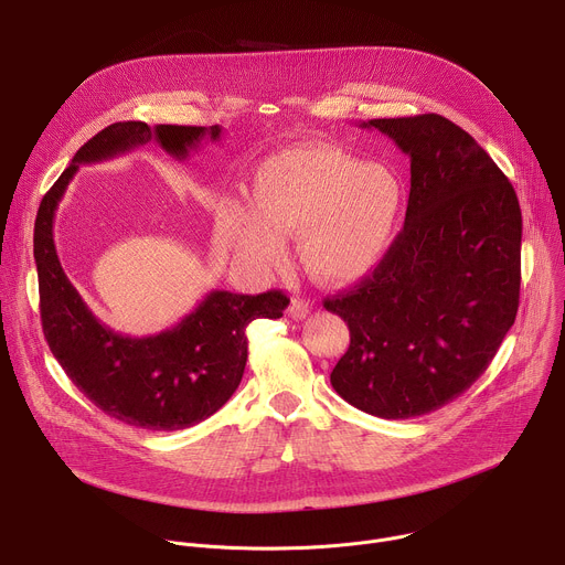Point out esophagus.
I'll list each match as a JSON object with an SVG mask.
<instances>
[{"mask_svg": "<svg viewBox=\"0 0 565 565\" xmlns=\"http://www.w3.org/2000/svg\"><path fill=\"white\" fill-rule=\"evenodd\" d=\"M310 308H312V303H310V301L295 297V299L290 301V306H288V315H290L292 319H303V317H308Z\"/></svg>", "mask_w": 565, "mask_h": 565, "instance_id": "1", "label": "esophagus"}]
</instances>
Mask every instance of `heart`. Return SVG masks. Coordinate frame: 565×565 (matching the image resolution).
<instances>
[{
	"label": "heart",
	"instance_id": "obj_1",
	"mask_svg": "<svg viewBox=\"0 0 565 565\" xmlns=\"http://www.w3.org/2000/svg\"><path fill=\"white\" fill-rule=\"evenodd\" d=\"M402 190L375 163L331 147L284 149L257 168L250 203L218 210L221 246L262 273L286 262V238H299L303 268L321 281H351L384 257Z\"/></svg>",
	"mask_w": 565,
	"mask_h": 565
}]
</instances>
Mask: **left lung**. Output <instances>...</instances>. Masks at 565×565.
<instances>
[{"label":"left lung","mask_w":565,"mask_h":565,"mask_svg":"<svg viewBox=\"0 0 565 565\" xmlns=\"http://www.w3.org/2000/svg\"><path fill=\"white\" fill-rule=\"evenodd\" d=\"M412 158L405 227L355 288L324 299L351 331L331 373L360 412L431 414L467 391L514 324L521 207L508 177L465 129L438 114L375 118Z\"/></svg>","instance_id":"left-lung-1"}]
</instances>
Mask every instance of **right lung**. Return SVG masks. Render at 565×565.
I'll return each mask as SVG.
<instances>
[{"mask_svg": "<svg viewBox=\"0 0 565 565\" xmlns=\"http://www.w3.org/2000/svg\"><path fill=\"white\" fill-rule=\"evenodd\" d=\"M203 138L218 140L221 127L114 122L77 149L44 194L35 218L33 253L49 349L98 409L138 429L177 431L218 412L244 377L246 327L257 317H281L290 299L279 290H212L174 329L149 338L120 335L103 324L64 275L53 244V218L79 166L100 163L151 140L185 160Z\"/></svg>", "mask_w": 565, "mask_h": 565, "instance_id": "add662e5", "label": "right lung"}]
</instances>
